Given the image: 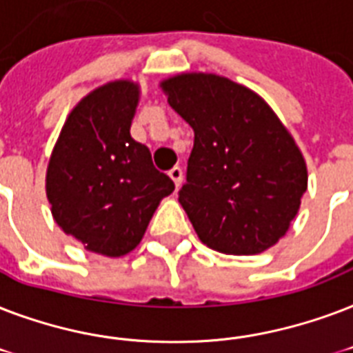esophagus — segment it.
<instances>
[{
	"label": "esophagus",
	"mask_w": 353,
	"mask_h": 353,
	"mask_svg": "<svg viewBox=\"0 0 353 353\" xmlns=\"http://www.w3.org/2000/svg\"><path fill=\"white\" fill-rule=\"evenodd\" d=\"M169 176H171V180H173V182H174V185L179 188L180 182H182V176H184V174H182V169H180V168H173V169H171V171H169Z\"/></svg>",
	"instance_id": "34e87169"
}]
</instances>
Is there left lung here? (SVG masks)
<instances>
[{"label": "left lung", "mask_w": 353, "mask_h": 353, "mask_svg": "<svg viewBox=\"0 0 353 353\" xmlns=\"http://www.w3.org/2000/svg\"><path fill=\"white\" fill-rule=\"evenodd\" d=\"M162 88L195 132L179 201L199 239L234 256L272 247L307 190L288 128L258 94L226 77L182 73Z\"/></svg>", "instance_id": "8db88e82"}]
</instances>
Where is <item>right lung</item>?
Returning <instances> with one entry per match:
<instances>
[{
    "label": "right lung",
    "mask_w": 353,
    "mask_h": 353,
    "mask_svg": "<svg viewBox=\"0 0 353 353\" xmlns=\"http://www.w3.org/2000/svg\"><path fill=\"white\" fill-rule=\"evenodd\" d=\"M138 84L94 90L65 119L46 176L51 214L92 252L117 258L138 247L160 201L173 193L151 151L130 136Z\"/></svg>",
    "instance_id": "right-lung-1"
}]
</instances>
